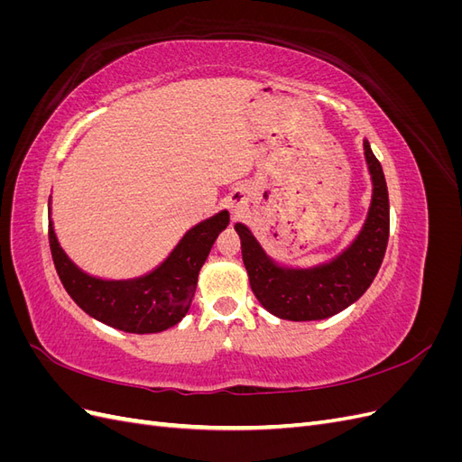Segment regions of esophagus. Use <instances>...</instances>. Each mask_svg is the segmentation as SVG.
<instances>
[{"label":"esophagus","mask_w":462,"mask_h":462,"mask_svg":"<svg viewBox=\"0 0 462 462\" xmlns=\"http://www.w3.org/2000/svg\"><path fill=\"white\" fill-rule=\"evenodd\" d=\"M229 208H231V214H233V217H241V216H243V212H245L243 204H239V202H231V204H229Z\"/></svg>","instance_id":"esophagus-1"}]
</instances>
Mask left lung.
<instances>
[{"instance_id": "obj_1", "label": "left lung", "mask_w": 462, "mask_h": 462, "mask_svg": "<svg viewBox=\"0 0 462 462\" xmlns=\"http://www.w3.org/2000/svg\"><path fill=\"white\" fill-rule=\"evenodd\" d=\"M362 146L372 179V200L358 235L337 256L309 268L279 263L245 223H235L250 289L270 314L291 321L326 319L356 302L372 285L389 239V197L382 163L366 138Z\"/></svg>"}]
</instances>
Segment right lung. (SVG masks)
Segmentation results:
<instances>
[{"instance_id": "obj_1", "label": "right lung", "mask_w": 462, "mask_h": 462, "mask_svg": "<svg viewBox=\"0 0 462 462\" xmlns=\"http://www.w3.org/2000/svg\"><path fill=\"white\" fill-rule=\"evenodd\" d=\"M227 226L229 212L221 209L190 227L160 265L133 279H102L82 272L61 248L51 217L50 248L69 297L90 318L127 333H160L187 316L200 268Z\"/></svg>"}]
</instances>
